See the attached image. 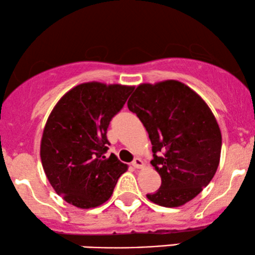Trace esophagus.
<instances>
[{
    "label": "esophagus",
    "instance_id": "34e87169",
    "mask_svg": "<svg viewBox=\"0 0 255 255\" xmlns=\"http://www.w3.org/2000/svg\"><path fill=\"white\" fill-rule=\"evenodd\" d=\"M131 165H133L134 168L140 169V168H142V166H144V162H142V160L140 159V158H135V159H134L133 162H131Z\"/></svg>",
    "mask_w": 255,
    "mask_h": 255
}]
</instances>
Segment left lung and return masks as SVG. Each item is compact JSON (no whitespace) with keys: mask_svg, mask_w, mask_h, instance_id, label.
Here are the masks:
<instances>
[{"mask_svg":"<svg viewBox=\"0 0 255 255\" xmlns=\"http://www.w3.org/2000/svg\"><path fill=\"white\" fill-rule=\"evenodd\" d=\"M148 133L153 159L162 178L148 200L165 207L188 203L215 176L222 135L207 104L194 91L176 80L142 84L128 101Z\"/></svg>","mask_w":255,"mask_h":255,"instance_id":"1","label":"left lung"}]
</instances>
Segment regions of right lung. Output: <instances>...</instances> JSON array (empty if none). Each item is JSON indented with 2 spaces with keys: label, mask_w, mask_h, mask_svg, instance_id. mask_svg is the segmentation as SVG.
Segmentation results:
<instances>
[{
  "label": "right lung",
  "mask_w": 255,
  "mask_h": 255,
  "mask_svg": "<svg viewBox=\"0 0 255 255\" xmlns=\"http://www.w3.org/2000/svg\"><path fill=\"white\" fill-rule=\"evenodd\" d=\"M134 87L86 83L67 92L51 111L40 142L49 182L67 203L91 209L113 194L127 164L109 150L108 127Z\"/></svg>",
  "instance_id": "right-lung-1"
}]
</instances>
